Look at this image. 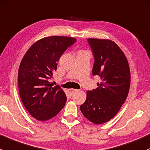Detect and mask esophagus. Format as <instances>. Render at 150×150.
I'll list each match as a JSON object with an SVG mask.
<instances>
[{
    "mask_svg": "<svg viewBox=\"0 0 150 150\" xmlns=\"http://www.w3.org/2000/svg\"><path fill=\"white\" fill-rule=\"evenodd\" d=\"M76 89H69V93L71 94V95H73L74 93V92H76Z\"/></svg>",
    "mask_w": 150,
    "mask_h": 150,
    "instance_id": "34e87169",
    "label": "esophagus"
}]
</instances>
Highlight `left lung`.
I'll return each instance as SVG.
<instances>
[{
  "instance_id": "left-lung-1",
  "label": "left lung",
  "mask_w": 150,
  "mask_h": 150,
  "mask_svg": "<svg viewBox=\"0 0 150 150\" xmlns=\"http://www.w3.org/2000/svg\"><path fill=\"white\" fill-rule=\"evenodd\" d=\"M88 43L95 58L93 76H99L97 89L87 91L80 106L84 116L95 124L112 119L126 101L131 83L129 65L124 53L110 40L89 38Z\"/></svg>"
}]
</instances>
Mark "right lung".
I'll list each match as a JSON object with an SVG mask.
<instances>
[{
  "label": "right lung",
  "mask_w": 150,
  "mask_h": 150,
  "mask_svg": "<svg viewBox=\"0 0 150 150\" xmlns=\"http://www.w3.org/2000/svg\"><path fill=\"white\" fill-rule=\"evenodd\" d=\"M76 41L75 38L62 36L42 38L29 47L20 64V98L27 111L38 121H47L64 108L66 94L58 85L52 87L49 79L61 55Z\"/></svg>",
  "instance_id": "1"
}]
</instances>
